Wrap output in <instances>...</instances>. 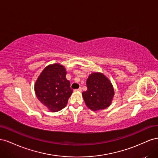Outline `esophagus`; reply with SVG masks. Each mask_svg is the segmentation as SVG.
Instances as JSON below:
<instances>
[{
    "instance_id": "34e87169",
    "label": "esophagus",
    "mask_w": 158,
    "mask_h": 158,
    "mask_svg": "<svg viewBox=\"0 0 158 158\" xmlns=\"http://www.w3.org/2000/svg\"><path fill=\"white\" fill-rule=\"evenodd\" d=\"M74 92H82V88H81V87H80L77 89H74Z\"/></svg>"
}]
</instances>
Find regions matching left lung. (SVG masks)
Segmentation results:
<instances>
[{
    "instance_id": "1",
    "label": "left lung",
    "mask_w": 158,
    "mask_h": 158,
    "mask_svg": "<svg viewBox=\"0 0 158 158\" xmlns=\"http://www.w3.org/2000/svg\"><path fill=\"white\" fill-rule=\"evenodd\" d=\"M88 89L82 92L86 106L94 111L106 109L111 104L114 92L110 80L103 74L94 73L86 81Z\"/></svg>"
}]
</instances>
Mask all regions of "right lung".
<instances>
[{
	"label": "right lung",
	"mask_w": 158,
	"mask_h": 158,
	"mask_svg": "<svg viewBox=\"0 0 158 158\" xmlns=\"http://www.w3.org/2000/svg\"><path fill=\"white\" fill-rule=\"evenodd\" d=\"M66 74L63 65L49 64L41 72L35 82L34 89L37 99L52 112L59 111L65 107L73 94Z\"/></svg>",
	"instance_id": "add662e5"
}]
</instances>
